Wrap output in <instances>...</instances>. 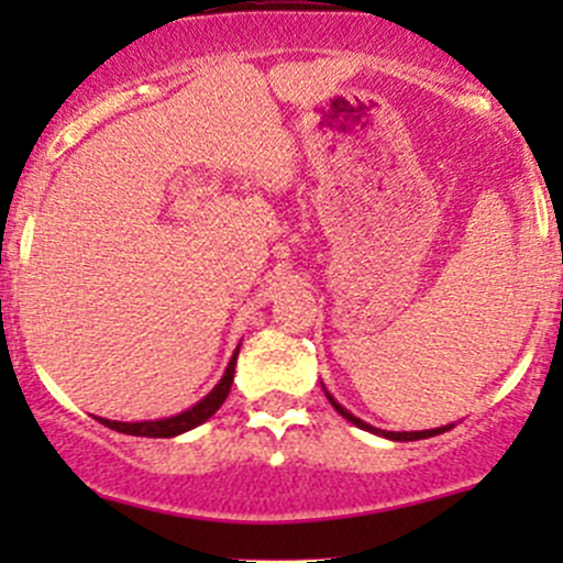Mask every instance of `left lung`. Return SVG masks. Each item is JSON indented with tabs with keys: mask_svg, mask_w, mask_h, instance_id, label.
I'll return each instance as SVG.
<instances>
[{
	"mask_svg": "<svg viewBox=\"0 0 563 563\" xmlns=\"http://www.w3.org/2000/svg\"><path fill=\"white\" fill-rule=\"evenodd\" d=\"M327 397H329V402H332L334 406V411L340 413V417L343 419H349V422H354L356 428H362V430H371V433H376V435H384V439H389V441H419V439H430V435H439V433H444V430H450L452 424H446V428H433V430H413V433H395V430H378V428H373V424H367V422H362L360 417H354V413L351 411H345L343 406H340L338 400H334L332 395H329L327 391Z\"/></svg>",
	"mask_w": 563,
	"mask_h": 563,
	"instance_id": "left-lung-1",
	"label": "left lung"
}]
</instances>
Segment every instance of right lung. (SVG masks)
<instances>
[{
  "label": "right lung",
  "instance_id": "right-lung-1",
  "mask_svg": "<svg viewBox=\"0 0 563 563\" xmlns=\"http://www.w3.org/2000/svg\"><path fill=\"white\" fill-rule=\"evenodd\" d=\"M236 356H240V349H236L234 356H231L229 367H225V373H223V378L218 382V387L209 391L203 400H198L192 408L176 413V417L155 419V422H111V419H103V417H95V419H98V422H103L106 428L117 430V433L146 435V439H174V435L187 433V430H192V428H198V424L207 422V419L212 417V413L225 402V397H229V391H231V384H234Z\"/></svg>",
  "mask_w": 563,
  "mask_h": 563
}]
</instances>
